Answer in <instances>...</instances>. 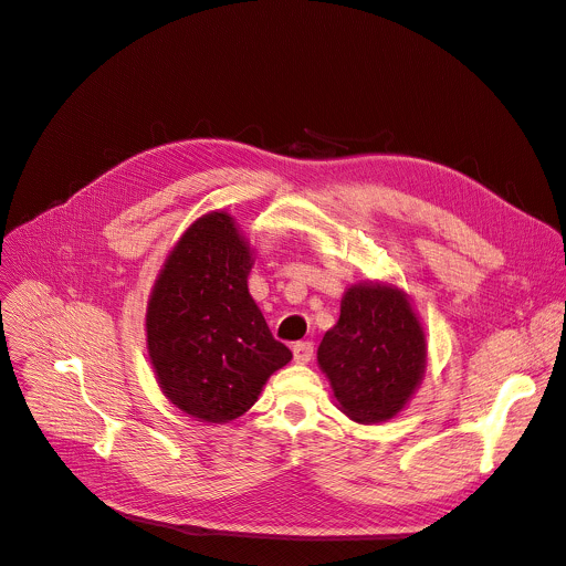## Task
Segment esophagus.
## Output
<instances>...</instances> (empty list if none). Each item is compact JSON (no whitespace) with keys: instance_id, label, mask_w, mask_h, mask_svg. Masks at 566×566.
Instances as JSON below:
<instances>
[{"instance_id":"esophagus-1","label":"esophagus","mask_w":566,"mask_h":566,"mask_svg":"<svg viewBox=\"0 0 566 566\" xmlns=\"http://www.w3.org/2000/svg\"><path fill=\"white\" fill-rule=\"evenodd\" d=\"M314 356V345L310 340H300L293 345V358L295 364H310Z\"/></svg>"}]
</instances>
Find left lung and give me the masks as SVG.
<instances>
[{"label":"left lung","mask_w":566,"mask_h":566,"mask_svg":"<svg viewBox=\"0 0 566 566\" xmlns=\"http://www.w3.org/2000/svg\"><path fill=\"white\" fill-rule=\"evenodd\" d=\"M318 366L349 420L397 418L427 373V334L410 297L390 282L347 286L338 323L318 345Z\"/></svg>","instance_id":"8db88e82"}]
</instances>
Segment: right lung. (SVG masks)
I'll return each mask as SVG.
<instances>
[{
	"instance_id": "obj_1",
	"label": "right lung",
	"mask_w": 566,
	"mask_h": 566,
	"mask_svg": "<svg viewBox=\"0 0 566 566\" xmlns=\"http://www.w3.org/2000/svg\"><path fill=\"white\" fill-rule=\"evenodd\" d=\"M252 252L232 214H202L174 243L148 295L146 349L156 381L198 422L241 418L293 358L248 291Z\"/></svg>"
}]
</instances>
